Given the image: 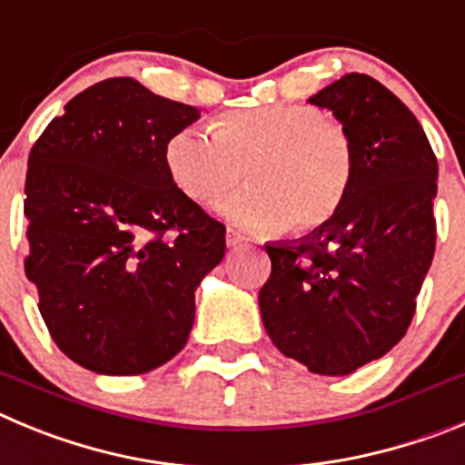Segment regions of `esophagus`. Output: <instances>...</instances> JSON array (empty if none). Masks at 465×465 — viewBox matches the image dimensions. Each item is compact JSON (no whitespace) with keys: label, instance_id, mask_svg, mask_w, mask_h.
<instances>
[{"label":"esophagus","instance_id":"esophagus-1","mask_svg":"<svg viewBox=\"0 0 465 465\" xmlns=\"http://www.w3.org/2000/svg\"><path fill=\"white\" fill-rule=\"evenodd\" d=\"M242 242H248V238L242 236L241 232H236V229H227V245H229V248H238V245H242Z\"/></svg>","mask_w":465,"mask_h":465}]
</instances>
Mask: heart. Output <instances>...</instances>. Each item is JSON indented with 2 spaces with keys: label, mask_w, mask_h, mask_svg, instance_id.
I'll return each instance as SVG.
<instances>
[{
  "label": "heart",
  "mask_w": 465,
  "mask_h": 465,
  "mask_svg": "<svg viewBox=\"0 0 465 465\" xmlns=\"http://www.w3.org/2000/svg\"><path fill=\"white\" fill-rule=\"evenodd\" d=\"M173 185L196 203H215L245 178L252 187L223 206L233 224L305 233L341 211L354 178L347 127L303 104L217 115L211 132L183 127L164 143Z\"/></svg>",
  "instance_id": "obj_1"
}]
</instances>
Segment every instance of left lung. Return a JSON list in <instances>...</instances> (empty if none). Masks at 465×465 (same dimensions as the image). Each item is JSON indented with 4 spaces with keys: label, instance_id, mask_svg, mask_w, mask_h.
Returning a JSON list of instances; mask_svg holds the SVG:
<instances>
[{
    "label": "left lung",
    "instance_id": "1",
    "mask_svg": "<svg viewBox=\"0 0 465 465\" xmlns=\"http://www.w3.org/2000/svg\"><path fill=\"white\" fill-rule=\"evenodd\" d=\"M308 102L347 127L354 178L329 223L266 245L259 308L284 357L350 375L387 354L415 315L436 250L438 162L412 111L366 74H347Z\"/></svg>",
    "mask_w": 465,
    "mask_h": 465
}]
</instances>
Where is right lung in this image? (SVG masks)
Returning a JSON list of instances; mask_svg holds the SVG:
<instances>
[{
    "mask_svg": "<svg viewBox=\"0 0 465 465\" xmlns=\"http://www.w3.org/2000/svg\"><path fill=\"white\" fill-rule=\"evenodd\" d=\"M194 106L108 78L71 99L29 153L25 273L50 336L78 366L139 375L185 347L194 290L223 262L224 224L164 166Z\"/></svg>",
    "mask_w": 465,
    "mask_h": 465,
    "instance_id": "1",
    "label": "right lung"
}]
</instances>
